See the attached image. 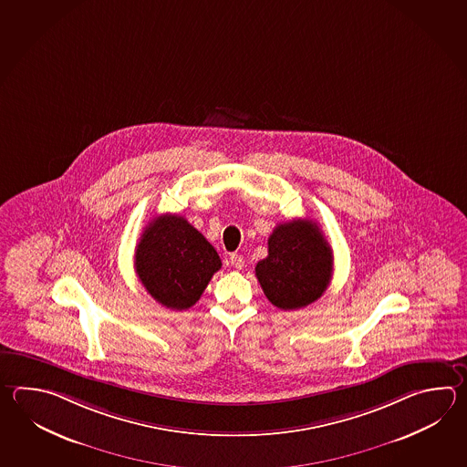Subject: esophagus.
Returning a JSON list of instances; mask_svg holds the SVG:
<instances>
[{"label": "esophagus", "instance_id": "esophagus-1", "mask_svg": "<svg viewBox=\"0 0 467 467\" xmlns=\"http://www.w3.org/2000/svg\"><path fill=\"white\" fill-rule=\"evenodd\" d=\"M229 263H231V266L236 267V269H243V267H244V257L241 256V254H236V253H233V254L229 256Z\"/></svg>", "mask_w": 467, "mask_h": 467}]
</instances>
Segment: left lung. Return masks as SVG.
<instances>
[{
  "instance_id": "8db88e82",
  "label": "left lung",
  "mask_w": 467,
  "mask_h": 467,
  "mask_svg": "<svg viewBox=\"0 0 467 467\" xmlns=\"http://www.w3.org/2000/svg\"><path fill=\"white\" fill-rule=\"evenodd\" d=\"M333 276V249L311 219L277 224L256 277L271 305L299 309L323 296Z\"/></svg>"
}]
</instances>
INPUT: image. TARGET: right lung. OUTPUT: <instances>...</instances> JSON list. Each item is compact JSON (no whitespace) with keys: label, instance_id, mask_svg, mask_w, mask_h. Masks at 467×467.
Wrapping results in <instances>:
<instances>
[{"label":"right lung","instance_id":"right-lung-1","mask_svg":"<svg viewBox=\"0 0 467 467\" xmlns=\"http://www.w3.org/2000/svg\"><path fill=\"white\" fill-rule=\"evenodd\" d=\"M134 267L160 305L182 311L198 303L213 275L221 269V259L186 219L162 214L144 228Z\"/></svg>","mask_w":467,"mask_h":467}]
</instances>
